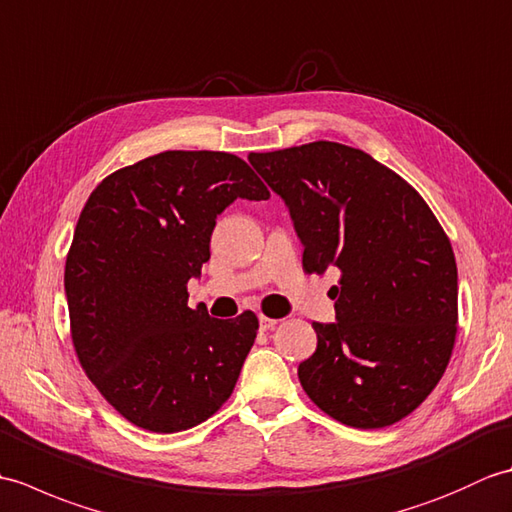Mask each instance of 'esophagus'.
Listing matches in <instances>:
<instances>
[{
	"label": "esophagus",
	"mask_w": 512,
	"mask_h": 512,
	"mask_svg": "<svg viewBox=\"0 0 512 512\" xmlns=\"http://www.w3.org/2000/svg\"><path fill=\"white\" fill-rule=\"evenodd\" d=\"M277 325V319H270V317H264V314H259V330H273Z\"/></svg>",
	"instance_id": "esophagus-1"
}]
</instances>
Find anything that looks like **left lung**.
<instances>
[{
  "mask_svg": "<svg viewBox=\"0 0 512 512\" xmlns=\"http://www.w3.org/2000/svg\"><path fill=\"white\" fill-rule=\"evenodd\" d=\"M288 206L306 273L341 270L336 321L312 323L299 365L314 405L347 427H389L438 385L458 332V266L436 215L361 149L319 143L250 154Z\"/></svg>",
  "mask_w": 512,
  "mask_h": 512,
  "instance_id": "obj_1",
  "label": "left lung"
}]
</instances>
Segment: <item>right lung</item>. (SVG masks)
<instances>
[{
    "label": "right lung",
    "instance_id": "add662e5",
    "mask_svg": "<svg viewBox=\"0 0 512 512\" xmlns=\"http://www.w3.org/2000/svg\"><path fill=\"white\" fill-rule=\"evenodd\" d=\"M268 189L224 151H162L107 176L85 202L65 262L72 343L85 374L140 429L176 433L220 409L257 317L189 308L215 220Z\"/></svg>",
    "mask_w": 512,
    "mask_h": 512
}]
</instances>
